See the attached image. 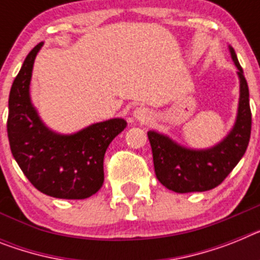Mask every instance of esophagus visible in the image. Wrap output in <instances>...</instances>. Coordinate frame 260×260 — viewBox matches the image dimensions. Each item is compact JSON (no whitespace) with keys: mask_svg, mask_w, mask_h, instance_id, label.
Segmentation results:
<instances>
[{"mask_svg":"<svg viewBox=\"0 0 260 260\" xmlns=\"http://www.w3.org/2000/svg\"><path fill=\"white\" fill-rule=\"evenodd\" d=\"M133 118H134L135 121L141 122V123H146V122H148L151 119V114L148 112V109L137 108L134 110V113H133Z\"/></svg>","mask_w":260,"mask_h":260,"instance_id":"esophagus-1","label":"esophagus"}]
</instances>
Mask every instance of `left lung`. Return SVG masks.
Here are the masks:
<instances>
[{
  "instance_id": "left-lung-1",
  "label": "left lung",
  "mask_w": 260,
  "mask_h": 260,
  "mask_svg": "<svg viewBox=\"0 0 260 260\" xmlns=\"http://www.w3.org/2000/svg\"><path fill=\"white\" fill-rule=\"evenodd\" d=\"M229 51L239 77L238 112L229 134L213 147L196 150L184 147L161 133L154 130L147 133L157 180L176 193L204 192L216 188L238 164L248 146L251 110L247 81L232 46Z\"/></svg>"
}]
</instances>
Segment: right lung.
Instances as JSON below:
<instances>
[{
    "label": "right lung",
    "mask_w": 260,
    "mask_h": 260,
    "mask_svg": "<svg viewBox=\"0 0 260 260\" xmlns=\"http://www.w3.org/2000/svg\"><path fill=\"white\" fill-rule=\"evenodd\" d=\"M42 46L43 42L26 56L10 89V150L24 176L42 193L56 199H88L103 187L106 148L127 122L112 118L68 135L44 125L30 97L32 67Z\"/></svg>",
    "instance_id": "obj_1"
}]
</instances>
